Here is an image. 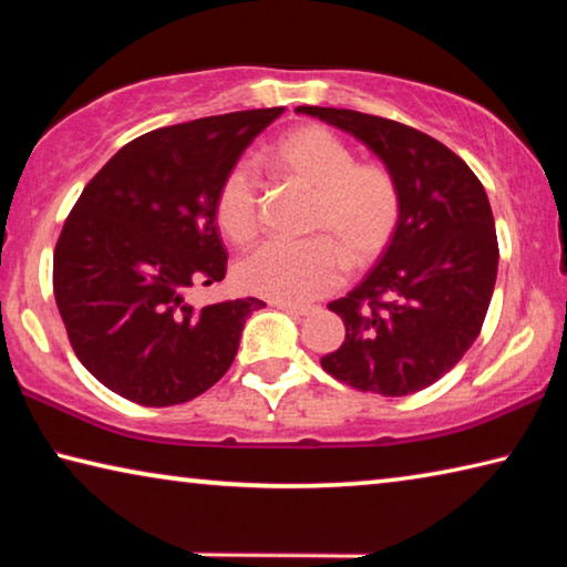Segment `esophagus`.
<instances>
[{
  "mask_svg": "<svg viewBox=\"0 0 567 567\" xmlns=\"http://www.w3.org/2000/svg\"><path fill=\"white\" fill-rule=\"evenodd\" d=\"M272 307L282 310L287 315H295V318H302V315L310 312V307H300V305H285V302H272Z\"/></svg>",
  "mask_w": 567,
  "mask_h": 567,
  "instance_id": "esophagus-1",
  "label": "esophagus"
}]
</instances>
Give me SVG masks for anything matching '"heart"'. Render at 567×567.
<instances>
[{"instance_id":"b5f03b06","label":"heart","mask_w":567,"mask_h":567,"mask_svg":"<svg viewBox=\"0 0 567 567\" xmlns=\"http://www.w3.org/2000/svg\"><path fill=\"white\" fill-rule=\"evenodd\" d=\"M285 177L315 195L312 237L305 243H267L237 265L243 290L272 302L305 305L332 292L344 277V255L364 265L390 245L400 223L395 179L378 165H354L352 150L320 124L287 132L270 150ZM215 217L229 243L245 247L260 233V182L235 165L219 182Z\"/></svg>"}]
</instances>
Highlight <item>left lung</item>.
I'll return each instance as SVG.
<instances>
[{
    "instance_id": "obj_1",
    "label": "left lung",
    "mask_w": 567,
    "mask_h": 567,
    "mask_svg": "<svg viewBox=\"0 0 567 567\" xmlns=\"http://www.w3.org/2000/svg\"><path fill=\"white\" fill-rule=\"evenodd\" d=\"M295 112L360 140L400 192L385 252L328 305L344 322V342L322 370L385 398L425 390L470 350L491 307L497 235L485 187L453 150L408 124L334 107Z\"/></svg>"
}]
</instances>
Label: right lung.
I'll list each match as a JSON object with an SVG mask.
<instances>
[{"label": "right lung", "instance_id": "right-lung-1", "mask_svg": "<svg viewBox=\"0 0 567 567\" xmlns=\"http://www.w3.org/2000/svg\"><path fill=\"white\" fill-rule=\"evenodd\" d=\"M285 110H247L152 130L82 189L54 247V300L80 362L145 408L203 395L233 364L257 297L207 305L227 252L215 199L243 152Z\"/></svg>", "mask_w": 567, "mask_h": 567}]
</instances>
